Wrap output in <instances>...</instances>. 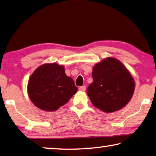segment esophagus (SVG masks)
Instances as JSON below:
<instances>
[{
    "label": "esophagus",
    "mask_w": 156,
    "mask_h": 156,
    "mask_svg": "<svg viewBox=\"0 0 156 156\" xmlns=\"http://www.w3.org/2000/svg\"><path fill=\"white\" fill-rule=\"evenodd\" d=\"M79 90H81V91H84V90H86V87L84 85L81 86V87H80V88H79Z\"/></svg>",
    "instance_id": "obj_1"
}]
</instances>
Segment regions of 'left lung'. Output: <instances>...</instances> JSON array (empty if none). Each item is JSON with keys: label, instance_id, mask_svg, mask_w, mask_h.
I'll use <instances>...</instances> for the list:
<instances>
[{"label": "left lung", "instance_id": "8db88e82", "mask_svg": "<svg viewBox=\"0 0 156 156\" xmlns=\"http://www.w3.org/2000/svg\"><path fill=\"white\" fill-rule=\"evenodd\" d=\"M93 81L87 93L95 108L111 113L122 109L131 100L135 82L131 73L120 61L107 57L93 68Z\"/></svg>", "mask_w": 156, "mask_h": 156}]
</instances>
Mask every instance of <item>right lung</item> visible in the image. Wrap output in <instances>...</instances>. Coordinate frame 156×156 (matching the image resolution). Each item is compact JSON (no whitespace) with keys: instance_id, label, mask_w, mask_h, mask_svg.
<instances>
[{"instance_id":"add662e5","label":"right lung","mask_w":156,"mask_h":156,"mask_svg":"<svg viewBox=\"0 0 156 156\" xmlns=\"http://www.w3.org/2000/svg\"><path fill=\"white\" fill-rule=\"evenodd\" d=\"M78 91L73 79L65 67L56 63L39 66L30 76L27 93L32 103L47 112L58 110Z\"/></svg>"}]
</instances>
